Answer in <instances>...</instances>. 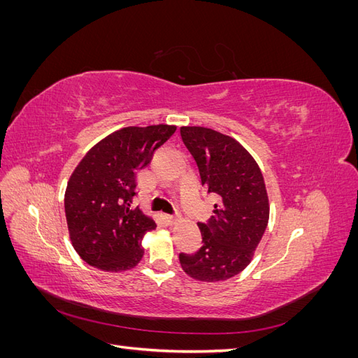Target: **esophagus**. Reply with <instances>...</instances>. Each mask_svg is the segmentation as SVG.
Listing matches in <instances>:
<instances>
[{
    "instance_id": "obj_1",
    "label": "esophagus",
    "mask_w": 358,
    "mask_h": 358,
    "mask_svg": "<svg viewBox=\"0 0 358 358\" xmlns=\"http://www.w3.org/2000/svg\"><path fill=\"white\" fill-rule=\"evenodd\" d=\"M179 218H180V215H179V213L169 215V220H170V222H176V221H179Z\"/></svg>"
}]
</instances>
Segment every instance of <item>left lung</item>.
Listing matches in <instances>:
<instances>
[{
  "instance_id": "obj_1",
  "label": "left lung",
  "mask_w": 358,
  "mask_h": 358,
  "mask_svg": "<svg viewBox=\"0 0 358 358\" xmlns=\"http://www.w3.org/2000/svg\"><path fill=\"white\" fill-rule=\"evenodd\" d=\"M180 136L196 159L201 185L216 196L213 215L199 222L203 246L179 254L185 273L218 282L251 263L268 222V197L257 161L230 136L204 127H182Z\"/></svg>"
}]
</instances>
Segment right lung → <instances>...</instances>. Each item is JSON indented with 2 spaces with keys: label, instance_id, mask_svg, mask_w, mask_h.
Returning <instances> with one entry per match:
<instances>
[{
  "label": "right lung",
  "instance_id": "1",
  "mask_svg": "<svg viewBox=\"0 0 358 358\" xmlns=\"http://www.w3.org/2000/svg\"><path fill=\"white\" fill-rule=\"evenodd\" d=\"M175 131V125L162 124L117 129L74 169L64 206L73 248L83 262L104 272H122L142 259L140 241L157 224L133 206L137 171Z\"/></svg>",
  "mask_w": 358,
  "mask_h": 358
}]
</instances>
